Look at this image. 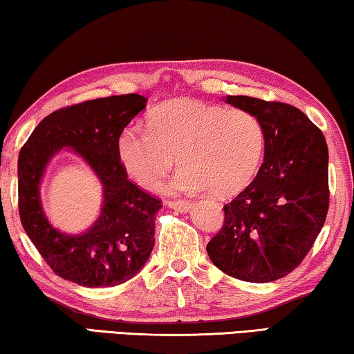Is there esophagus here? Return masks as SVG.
Segmentation results:
<instances>
[{
	"mask_svg": "<svg viewBox=\"0 0 354 354\" xmlns=\"http://www.w3.org/2000/svg\"><path fill=\"white\" fill-rule=\"evenodd\" d=\"M168 207L183 213V211L191 209V202H189V200H170V202H168Z\"/></svg>",
	"mask_w": 354,
	"mask_h": 354,
	"instance_id": "esophagus-1",
	"label": "esophagus"
}]
</instances>
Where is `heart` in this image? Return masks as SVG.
I'll use <instances>...</instances> for the list:
<instances>
[{
	"label": "heart",
	"mask_w": 354,
	"mask_h": 354,
	"mask_svg": "<svg viewBox=\"0 0 354 354\" xmlns=\"http://www.w3.org/2000/svg\"><path fill=\"white\" fill-rule=\"evenodd\" d=\"M146 125L124 127L115 154L131 181L147 191L159 187L176 157L181 168L168 184L171 191L208 189L214 197H232L252 181L266 152V127L246 109L173 98L152 108Z\"/></svg>",
	"instance_id": "obj_1"
}]
</instances>
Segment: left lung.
<instances>
[{
  "instance_id": "1",
  "label": "left lung",
  "mask_w": 354,
  "mask_h": 354,
  "mask_svg": "<svg viewBox=\"0 0 354 354\" xmlns=\"http://www.w3.org/2000/svg\"><path fill=\"white\" fill-rule=\"evenodd\" d=\"M225 102L262 120L266 154L250 186L224 205V224L207 251L229 277L275 281L300 266L324 225L328 145L323 131L292 104L245 95Z\"/></svg>"
}]
</instances>
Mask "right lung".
I'll return each mask as SVG.
<instances>
[{"label":"right lung","instance_id":"add662e5","mask_svg":"<svg viewBox=\"0 0 354 354\" xmlns=\"http://www.w3.org/2000/svg\"><path fill=\"white\" fill-rule=\"evenodd\" d=\"M138 93L87 100L44 118L19 154V214L22 225L55 275L86 288H109L141 270L154 248L156 213L162 200L127 176L115 138L140 111ZM62 147H73L104 184V208L92 230L62 234L46 223L39 198L44 168Z\"/></svg>","mask_w":354,"mask_h":354}]
</instances>
